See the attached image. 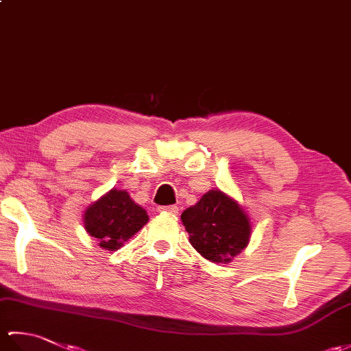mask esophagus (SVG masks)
<instances>
[{"instance_id":"1","label":"esophagus","mask_w":351,"mask_h":351,"mask_svg":"<svg viewBox=\"0 0 351 351\" xmlns=\"http://www.w3.org/2000/svg\"><path fill=\"white\" fill-rule=\"evenodd\" d=\"M158 211L175 215V214H178V211H180V210H178L176 205H169V206H158Z\"/></svg>"}]
</instances>
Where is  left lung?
I'll list each match as a JSON object with an SVG mask.
<instances>
[{
	"label": "left lung",
	"instance_id": "1",
	"mask_svg": "<svg viewBox=\"0 0 351 351\" xmlns=\"http://www.w3.org/2000/svg\"><path fill=\"white\" fill-rule=\"evenodd\" d=\"M190 243L211 263H229L249 243L250 223L234 199L211 190L181 214Z\"/></svg>",
	"mask_w": 351,
	"mask_h": 351
}]
</instances>
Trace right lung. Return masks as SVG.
I'll list each match as a JSON object with an SVG mask.
<instances>
[{"label": "right lung", "instance_id": "right-lung-1", "mask_svg": "<svg viewBox=\"0 0 351 351\" xmlns=\"http://www.w3.org/2000/svg\"><path fill=\"white\" fill-rule=\"evenodd\" d=\"M149 217L123 190H111L87 208L84 228L102 249L114 250L143 228Z\"/></svg>", "mask_w": 351, "mask_h": 351}]
</instances>
